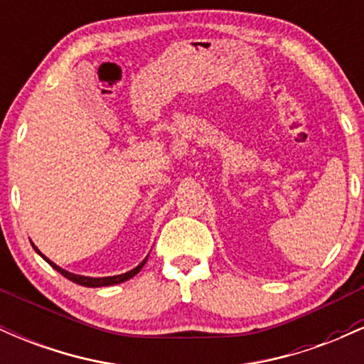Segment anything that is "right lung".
Masks as SVG:
<instances>
[{"label": "right lung", "mask_w": 364, "mask_h": 364, "mask_svg": "<svg viewBox=\"0 0 364 364\" xmlns=\"http://www.w3.org/2000/svg\"><path fill=\"white\" fill-rule=\"evenodd\" d=\"M34 246V245H32ZM34 250L37 253H39V250L36 248L34 246ZM41 255V253H39ZM41 257L44 258L46 262L49 263V265L53 267L54 270H58V272H60L63 277H66V279H70V281L72 282H75V284H80V286H85V287H102V286H114V284H119V282H124V281H128V279H132L133 275H136L141 270V267L145 265V262H147V258H145L144 262L140 263L139 267H135V269L133 270H129V272H127V274H121V275H112V277H85V275H77V274H72V272H66V270H63L61 267H58L56 263H53L51 260H48V258L44 257V255H41Z\"/></svg>", "instance_id": "add662e5"}]
</instances>
